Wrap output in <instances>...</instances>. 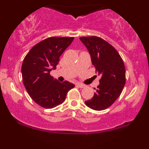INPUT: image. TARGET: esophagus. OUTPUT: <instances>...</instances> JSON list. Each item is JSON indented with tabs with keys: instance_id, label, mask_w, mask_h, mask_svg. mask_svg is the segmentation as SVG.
Here are the masks:
<instances>
[{
	"instance_id": "esophagus-1",
	"label": "esophagus",
	"mask_w": 149,
	"mask_h": 149,
	"mask_svg": "<svg viewBox=\"0 0 149 149\" xmlns=\"http://www.w3.org/2000/svg\"><path fill=\"white\" fill-rule=\"evenodd\" d=\"M77 86L79 87V88H84V87H85V85L82 84V83H77Z\"/></svg>"
}]
</instances>
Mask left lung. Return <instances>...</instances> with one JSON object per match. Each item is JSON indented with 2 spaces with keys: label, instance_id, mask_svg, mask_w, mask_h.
Segmentation results:
<instances>
[{
  "label": "left lung",
  "instance_id": "left-lung-1",
  "mask_svg": "<svg viewBox=\"0 0 149 149\" xmlns=\"http://www.w3.org/2000/svg\"><path fill=\"white\" fill-rule=\"evenodd\" d=\"M86 47L92 64L99 75L100 84L93 97L85 101L87 107L102 111L113 104L119 97L125 84V68L117 51L109 42L97 36L79 38Z\"/></svg>",
  "mask_w": 149,
  "mask_h": 149
}]
</instances>
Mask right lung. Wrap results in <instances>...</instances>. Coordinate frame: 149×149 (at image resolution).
I'll use <instances>...</instances> for the list:
<instances>
[{"instance_id": "add662e5", "label": "right lung", "mask_w": 149, "mask_h": 149, "mask_svg": "<svg viewBox=\"0 0 149 149\" xmlns=\"http://www.w3.org/2000/svg\"><path fill=\"white\" fill-rule=\"evenodd\" d=\"M74 37H49L34 45L24 59L22 80L31 98L40 107L53 109L63 103L74 87L68 81L59 82L50 75Z\"/></svg>"}]
</instances>
